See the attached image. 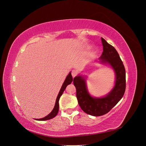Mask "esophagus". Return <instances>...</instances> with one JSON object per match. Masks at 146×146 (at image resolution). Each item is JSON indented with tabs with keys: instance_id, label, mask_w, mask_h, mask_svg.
Here are the masks:
<instances>
[{
	"instance_id": "esophagus-1",
	"label": "esophagus",
	"mask_w": 146,
	"mask_h": 146,
	"mask_svg": "<svg viewBox=\"0 0 146 146\" xmlns=\"http://www.w3.org/2000/svg\"><path fill=\"white\" fill-rule=\"evenodd\" d=\"M71 74H72V77H73V78H74V77H76V76H77V72L76 71V70H72Z\"/></svg>"
}]
</instances>
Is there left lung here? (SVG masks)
<instances>
[{"label":"left lung","mask_w":146,"mask_h":146,"mask_svg":"<svg viewBox=\"0 0 146 146\" xmlns=\"http://www.w3.org/2000/svg\"><path fill=\"white\" fill-rule=\"evenodd\" d=\"M103 52L99 60L101 63L108 64L116 74L115 85L104 98H92L88 91L85 78L74 77L73 83L76 88V96L81 109L86 114L100 116L108 113L123 97L125 91V69L117 50L103 38H101Z\"/></svg>","instance_id":"obj_1"}]
</instances>
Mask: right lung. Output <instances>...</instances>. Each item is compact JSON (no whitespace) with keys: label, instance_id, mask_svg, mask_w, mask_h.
Masks as SVG:
<instances>
[{"label":"right lung","instance_id":"1","mask_svg":"<svg viewBox=\"0 0 146 146\" xmlns=\"http://www.w3.org/2000/svg\"><path fill=\"white\" fill-rule=\"evenodd\" d=\"M73 80V78L72 77L71 75V72H69V74H68V76L66 77L65 80L61 88V90L59 92V93L58 94V96H57L56 99V102H55V107L53 109L52 111H51V113L50 114H48L47 116H46V117L41 118V119H37L36 120L38 121H46V120H48V119H51L52 118H54V117H55L56 116V114H58V110H59V99L60 98L61 96L63 94L64 91L65 90L66 86H67L68 85H70V83H72Z\"/></svg>","mask_w":146,"mask_h":146}]
</instances>
